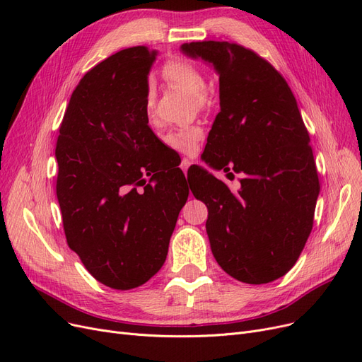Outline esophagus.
<instances>
[{
	"label": "esophagus",
	"mask_w": 362,
	"mask_h": 362,
	"mask_svg": "<svg viewBox=\"0 0 362 362\" xmlns=\"http://www.w3.org/2000/svg\"><path fill=\"white\" fill-rule=\"evenodd\" d=\"M190 164H192V161H190L189 158H182V160H181V164H180V168H181V170H182L184 173H187V170H189V168H190Z\"/></svg>",
	"instance_id": "esophagus-1"
}]
</instances>
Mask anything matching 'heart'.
I'll use <instances>...</instances> for the list:
<instances>
[{
	"instance_id": "1",
	"label": "heart",
	"mask_w": 362,
	"mask_h": 362,
	"mask_svg": "<svg viewBox=\"0 0 362 362\" xmlns=\"http://www.w3.org/2000/svg\"><path fill=\"white\" fill-rule=\"evenodd\" d=\"M163 78L168 83L180 87V89L189 92L192 95L193 104L198 108H204L206 104L205 95V76L204 74L194 66V64L182 60H173L163 66ZM145 110L146 116L151 119L156 112V90L154 87L149 86L145 95ZM202 137V129L196 125L178 127L166 134L164 141L166 145L175 151L184 152V154H192L198 146V141Z\"/></svg>"
}]
</instances>
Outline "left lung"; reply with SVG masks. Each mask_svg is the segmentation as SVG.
Returning a JSON list of instances; mask_svg holds the SVG:
<instances>
[{
	"label": "left lung",
	"instance_id": "8db88e82",
	"mask_svg": "<svg viewBox=\"0 0 362 362\" xmlns=\"http://www.w3.org/2000/svg\"><path fill=\"white\" fill-rule=\"evenodd\" d=\"M187 56L213 63L218 74L217 113L204 156L228 177L242 175L237 192L199 169L192 189L210 204L206 234L229 276L246 284L275 281L296 264L308 240L320 192L310 134L284 76L237 43H184Z\"/></svg>",
	"mask_w": 362,
	"mask_h": 362
}]
</instances>
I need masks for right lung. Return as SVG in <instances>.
I'll return each mask as SVG.
<instances>
[{"instance_id": "obj_1", "label": "right lung", "mask_w": 362, "mask_h": 362, "mask_svg": "<svg viewBox=\"0 0 362 362\" xmlns=\"http://www.w3.org/2000/svg\"><path fill=\"white\" fill-rule=\"evenodd\" d=\"M156 56L146 47L127 48L86 72L56 146L68 246L115 290L140 287L161 269L189 196L182 172L161 175L152 157L160 140L148 125L145 95ZM145 176L152 185H144Z\"/></svg>"}]
</instances>
